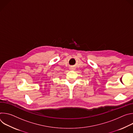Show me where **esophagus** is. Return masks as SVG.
Listing matches in <instances>:
<instances>
[{"label": "esophagus", "mask_w": 133, "mask_h": 133, "mask_svg": "<svg viewBox=\"0 0 133 133\" xmlns=\"http://www.w3.org/2000/svg\"><path fill=\"white\" fill-rule=\"evenodd\" d=\"M70 69L71 70H75V68L74 67H70Z\"/></svg>", "instance_id": "34e87169"}]
</instances>
